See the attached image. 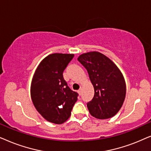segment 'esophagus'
<instances>
[{"mask_svg": "<svg viewBox=\"0 0 151 151\" xmlns=\"http://www.w3.org/2000/svg\"><path fill=\"white\" fill-rule=\"evenodd\" d=\"M78 93H79L80 95H81V94H82V89H81V88H80V89L78 90Z\"/></svg>", "mask_w": 151, "mask_h": 151, "instance_id": "34e87169", "label": "esophagus"}]
</instances>
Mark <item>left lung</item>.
<instances>
[{
	"label": "left lung",
	"mask_w": 151,
	"mask_h": 151,
	"mask_svg": "<svg viewBox=\"0 0 151 151\" xmlns=\"http://www.w3.org/2000/svg\"><path fill=\"white\" fill-rule=\"evenodd\" d=\"M78 61L87 70L94 94L87 103L90 114L105 119L112 117L122 108L126 96V83L119 68L103 54L90 52L83 54Z\"/></svg>",
	"instance_id": "1"
}]
</instances>
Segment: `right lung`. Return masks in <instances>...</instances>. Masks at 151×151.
<instances>
[{
	"instance_id": "right-lung-1",
	"label": "right lung",
	"mask_w": 151,
	"mask_h": 151,
	"mask_svg": "<svg viewBox=\"0 0 151 151\" xmlns=\"http://www.w3.org/2000/svg\"><path fill=\"white\" fill-rule=\"evenodd\" d=\"M73 57L71 54L48 55L38 66L32 79V102L43 117L52 123L65 122L77 101L79 94L68 87L63 76Z\"/></svg>"
}]
</instances>
